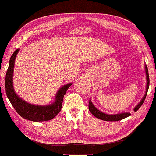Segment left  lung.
I'll list each match as a JSON object with an SVG mask.
<instances>
[{"instance_id": "obj_1", "label": "left lung", "mask_w": 156, "mask_h": 156, "mask_svg": "<svg viewBox=\"0 0 156 156\" xmlns=\"http://www.w3.org/2000/svg\"><path fill=\"white\" fill-rule=\"evenodd\" d=\"M145 69H146V74H147V90H146V94L144 96V98H143L142 100L140 101L139 104L134 109L135 112L139 110V108L143 104V103H144V101L145 100L146 96H147L148 90H149V72H148V68L147 65L145 66ZM89 110L90 111L91 113L92 114L94 117L100 119L101 120L108 121V122H117V121L122 120L123 119L129 117L130 115V113L129 112L121 113V114H118V115H107V114H105L102 112H101V111L98 110L97 108H95V106L92 104V102H91V100H90V101H89Z\"/></svg>"}]
</instances>
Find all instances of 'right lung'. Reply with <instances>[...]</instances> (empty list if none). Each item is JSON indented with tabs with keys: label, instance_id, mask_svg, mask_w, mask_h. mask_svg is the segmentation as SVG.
Here are the masks:
<instances>
[{
	"label": "right lung",
	"instance_id": "obj_1",
	"mask_svg": "<svg viewBox=\"0 0 156 156\" xmlns=\"http://www.w3.org/2000/svg\"><path fill=\"white\" fill-rule=\"evenodd\" d=\"M19 50V49H16L12 54L9 60L8 69L7 70L5 76V92L7 98L17 113L21 117L33 122H45V121L51 120L60 112L64 96L71 84H68L60 89V90L57 93L55 102L53 104L41 106L32 105L25 102L14 92L13 84H12L14 60Z\"/></svg>",
	"mask_w": 156,
	"mask_h": 156
}]
</instances>
